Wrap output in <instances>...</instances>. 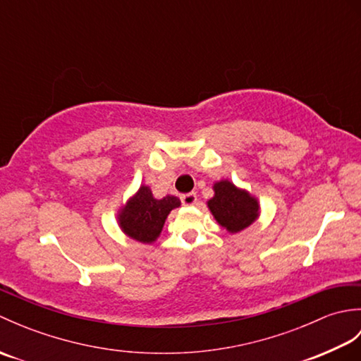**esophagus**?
Instances as JSON below:
<instances>
[{
  "mask_svg": "<svg viewBox=\"0 0 361 361\" xmlns=\"http://www.w3.org/2000/svg\"><path fill=\"white\" fill-rule=\"evenodd\" d=\"M181 203L185 206H192L197 203V194L195 192H189V194H183L181 195Z\"/></svg>",
  "mask_w": 361,
  "mask_h": 361,
  "instance_id": "1",
  "label": "esophagus"
}]
</instances>
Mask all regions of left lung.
I'll use <instances>...</instances> for the list:
<instances>
[{
	"instance_id": "1",
	"label": "left lung",
	"mask_w": 361,
	"mask_h": 361,
	"mask_svg": "<svg viewBox=\"0 0 361 361\" xmlns=\"http://www.w3.org/2000/svg\"><path fill=\"white\" fill-rule=\"evenodd\" d=\"M217 224L228 233H240L255 224L259 217V202L250 192L221 180L214 185V197L208 202Z\"/></svg>"
}]
</instances>
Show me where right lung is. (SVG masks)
<instances>
[{"instance_id": "1", "label": "right lung", "mask_w": 361, "mask_h": 361, "mask_svg": "<svg viewBox=\"0 0 361 361\" xmlns=\"http://www.w3.org/2000/svg\"><path fill=\"white\" fill-rule=\"evenodd\" d=\"M180 204V198L173 195H166L158 200L153 197L150 188L142 185L126 206L121 208L118 224L130 239L141 243H152L163 231L169 214Z\"/></svg>"}]
</instances>
